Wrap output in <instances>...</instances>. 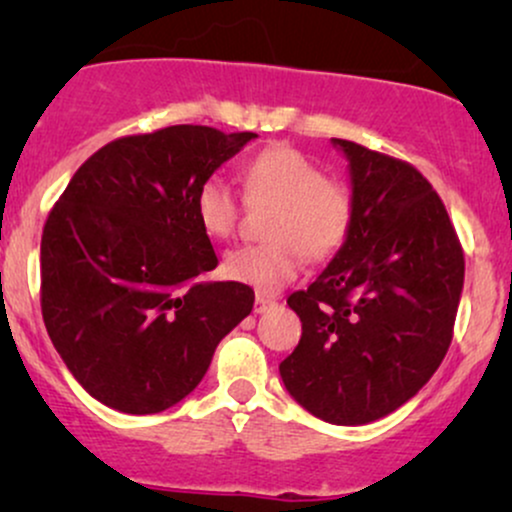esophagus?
I'll return each mask as SVG.
<instances>
[{
    "mask_svg": "<svg viewBox=\"0 0 512 512\" xmlns=\"http://www.w3.org/2000/svg\"><path fill=\"white\" fill-rule=\"evenodd\" d=\"M276 303L274 296H267V293H257L255 296V313H264L267 308H272Z\"/></svg>",
    "mask_w": 512,
    "mask_h": 512,
    "instance_id": "34e87169",
    "label": "esophagus"
}]
</instances>
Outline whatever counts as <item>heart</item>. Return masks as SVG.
<instances>
[{
	"mask_svg": "<svg viewBox=\"0 0 512 512\" xmlns=\"http://www.w3.org/2000/svg\"><path fill=\"white\" fill-rule=\"evenodd\" d=\"M245 192L252 202L276 204L269 216V243L243 245L223 260L233 281L262 293H274L301 272L303 257L325 262L344 248L356 216L354 192L330 180L313 158L291 146H274L257 154L243 170ZM197 219L214 238L236 233L243 202L219 175L199 185Z\"/></svg>",
	"mask_w": 512,
	"mask_h": 512,
	"instance_id": "heart-1",
	"label": "heart"
}]
</instances>
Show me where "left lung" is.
I'll use <instances>...</instances> for the list:
<instances>
[{
  "instance_id": "obj_1",
  "label": "left lung",
  "mask_w": 512,
  "mask_h": 512,
  "mask_svg": "<svg viewBox=\"0 0 512 512\" xmlns=\"http://www.w3.org/2000/svg\"><path fill=\"white\" fill-rule=\"evenodd\" d=\"M351 163V236L289 296L301 342L281 361L286 390L317 419L361 426L428 383L452 342L464 252L443 199L411 163L334 139Z\"/></svg>"
}]
</instances>
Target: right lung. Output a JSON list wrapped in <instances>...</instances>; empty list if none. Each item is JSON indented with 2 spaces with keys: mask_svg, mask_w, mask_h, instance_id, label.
<instances>
[{
  "mask_svg": "<svg viewBox=\"0 0 512 512\" xmlns=\"http://www.w3.org/2000/svg\"><path fill=\"white\" fill-rule=\"evenodd\" d=\"M255 132L173 125L129 134L81 163L40 240V308L57 354L91 397L158 414L190 395L216 346L250 315L197 219L199 185Z\"/></svg>",
  "mask_w": 512,
  "mask_h": 512,
  "instance_id": "add662e5",
  "label": "right lung"
}]
</instances>
